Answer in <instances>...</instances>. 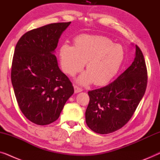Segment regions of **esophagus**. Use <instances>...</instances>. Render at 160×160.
I'll return each mask as SVG.
<instances>
[{
	"mask_svg": "<svg viewBox=\"0 0 160 160\" xmlns=\"http://www.w3.org/2000/svg\"><path fill=\"white\" fill-rule=\"evenodd\" d=\"M82 91V89L80 88L79 87L76 86V85H75L74 86V92H75V93H78V92H80Z\"/></svg>",
	"mask_w": 160,
	"mask_h": 160,
	"instance_id": "obj_1",
	"label": "esophagus"
}]
</instances>
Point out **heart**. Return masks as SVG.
Here are the masks:
<instances>
[{
  "label": "heart",
  "mask_w": 160,
  "mask_h": 160,
  "mask_svg": "<svg viewBox=\"0 0 160 160\" xmlns=\"http://www.w3.org/2000/svg\"><path fill=\"white\" fill-rule=\"evenodd\" d=\"M74 46L64 43L59 50L62 71L73 76L83 69L86 72L78 78L81 84L94 82L96 85L108 84L119 71L124 60L122 46L110 38L100 36L81 35L73 40Z\"/></svg>",
  "instance_id": "b5f03b06"
}]
</instances>
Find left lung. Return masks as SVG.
<instances>
[{
	"instance_id": "8db88e82",
	"label": "left lung",
	"mask_w": 160,
	"mask_h": 160,
	"mask_svg": "<svg viewBox=\"0 0 160 160\" xmlns=\"http://www.w3.org/2000/svg\"><path fill=\"white\" fill-rule=\"evenodd\" d=\"M132 65L113 82L88 92L89 102L85 118L95 132L108 134L125 125L134 114L145 94L147 69L143 54L135 45Z\"/></svg>"
}]
</instances>
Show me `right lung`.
I'll list each match as a JSON object with an SVG mask.
<instances>
[{
    "label": "right lung",
    "instance_id": "1",
    "mask_svg": "<svg viewBox=\"0 0 160 160\" xmlns=\"http://www.w3.org/2000/svg\"><path fill=\"white\" fill-rule=\"evenodd\" d=\"M70 24L52 23L30 30L15 47L11 72L15 97L25 117L38 125L56 121L74 92L54 54Z\"/></svg>",
    "mask_w": 160,
    "mask_h": 160
}]
</instances>
